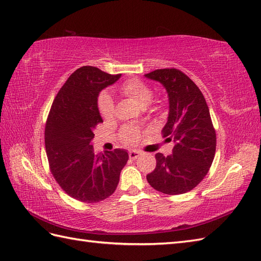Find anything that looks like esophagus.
<instances>
[{"mask_svg":"<svg viewBox=\"0 0 261 261\" xmlns=\"http://www.w3.org/2000/svg\"><path fill=\"white\" fill-rule=\"evenodd\" d=\"M129 159L130 160H136L137 158H140V155H142V153L140 152V150H129Z\"/></svg>","mask_w":261,"mask_h":261,"instance_id":"obj_1","label":"esophagus"}]
</instances>
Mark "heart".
I'll return each instance as SVG.
<instances>
[{"label": "heart", "instance_id": "b5f03b06", "mask_svg": "<svg viewBox=\"0 0 261 261\" xmlns=\"http://www.w3.org/2000/svg\"><path fill=\"white\" fill-rule=\"evenodd\" d=\"M120 92L124 96L134 100L141 108H146L154 97L152 87L143 80L133 78L128 79L120 86ZM98 109L101 117L106 120H111L115 116V103L113 97L108 92L103 91L98 97ZM120 138L123 143L128 145H135L141 140V132L135 127H124L120 132Z\"/></svg>", "mask_w": 261, "mask_h": 261}]
</instances>
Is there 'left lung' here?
<instances>
[{"label":"left lung","instance_id":"8db88e82","mask_svg":"<svg viewBox=\"0 0 261 261\" xmlns=\"http://www.w3.org/2000/svg\"><path fill=\"white\" fill-rule=\"evenodd\" d=\"M145 77L165 87L170 112L162 134L174 143L172 154H155L156 167L147 174L152 188L169 195L187 193L210 170L217 135L209 107L199 87L175 68L158 69Z\"/></svg>","mask_w":261,"mask_h":261}]
</instances>
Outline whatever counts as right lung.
<instances>
[{
  "label": "right lung",
  "instance_id": "obj_1",
  "mask_svg": "<svg viewBox=\"0 0 261 261\" xmlns=\"http://www.w3.org/2000/svg\"><path fill=\"white\" fill-rule=\"evenodd\" d=\"M120 76L82 67L68 78L52 102L44 130L50 171L61 189L78 201L95 203L111 196L128 161L125 149L96 155L91 145L96 126L102 123L98 96Z\"/></svg>",
  "mask_w": 261,
  "mask_h": 261
}]
</instances>
